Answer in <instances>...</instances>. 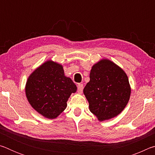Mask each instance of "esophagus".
<instances>
[{"label": "esophagus", "instance_id": "1", "mask_svg": "<svg viewBox=\"0 0 155 155\" xmlns=\"http://www.w3.org/2000/svg\"><path fill=\"white\" fill-rule=\"evenodd\" d=\"M77 88H78V92L82 93L83 90V84H78Z\"/></svg>", "mask_w": 155, "mask_h": 155}]
</instances>
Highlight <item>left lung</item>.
<instances>
[{
  "mask_svg": "<svg viewBox=\"0 0 155 155\" xmlns=\"http://www.w3.org/2000/svg\"><path fill=\"white\" fill-rule=\"evenodd\" d=\"M90 78L83 90L90 111L101 122L118 115L131 93L126 72L111 60L102 59L91 67Z\"/></svg>",
  "mask_w": 155,
  "mask_h": 155,
  "instance_id": "obj_1",
  "label": "left lung"
}]
</instances>
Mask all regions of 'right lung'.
<instances>
[{
    "label": "right lung",
    "instance_id": "1",
    "mask_svg": "<svg viewBox=\"0 0 155 155\" xmlns=\"http://www.w3.org/2000/svg\"><path fill=\"white\" fill-rule=\"evenodd\" d=\"M77 87L65 77L63 65L47 60L28 77L25 94L35 111L48 119L57 118L67 107V101Z\"/></svg>",
    "mask_w": 155,
    "mask_h": 155
}]
</instances>
